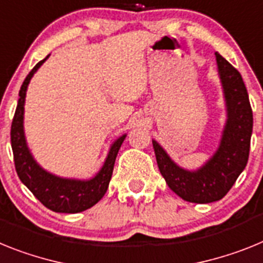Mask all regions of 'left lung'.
<instances>
[{"instance_id": "obj_1", "label": "left lung", "mask_w": 263, "mask_h": 263, "mask_svg": "<svg viewBox=\"0 0 263 263\" xmlns=\"http://www.w3.org/2000/svg\"><path fill=\"white\" fill-rule=\"evenodd\" d=\"M217 71L222 86L227 122L216 152L197 170L175 163L156 140H152L157 166L171 189L182 200L209 204L227 195L245 170L253 132V112L242 77L216 52Z\"/></svg>"}]
</instances>
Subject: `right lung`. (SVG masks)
I'll return each instance as SVG.
<instances>
[{"label": "right lung", "instance_id": "obj_1", "mask_svg": "<svg viewBox=\"0 0 263 263\" xmlns=\"http://www.w3.org/2000/svg\"><path fill=\"white\" fill-rule=\"evenodd\" d=\"M49 57L50 54L40 63H36L35 67L29 72L20 90V99H18L17 109H15L10 131L15 171L20 180L29 188V191L45 206L49 208L50 211L57 212V213H79V212L90 209L106 195L109 180L112 176L116 156L127 134L119 136L111 144L103 165L99 172L91 179H68V177H61L43 170L42 166L36 163L30 148L27 145L26 136H25L24 115L25 99H26L29 83L33 75L38 71V68L45 63Z\"/></svg>", "mask_w": 263, "mask_h": 263}]
</instances>
